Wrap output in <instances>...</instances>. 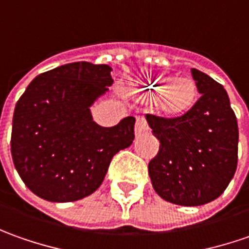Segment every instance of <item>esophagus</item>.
<instances>
[{
	"mask_svg": "<svg viewBox=\"0 0 249 249\" xmlns=\"http://www.w3.org/2000/svg\"><path fill=\"white\" fill-rule=\"evenodd\" d=\"M149 132V125L144 116H138L136 117V126H135V133L136 136H142L144 133Z\"/></svg>",
	"mask_w": 249,
	"mask_h": 249,
	"instance_id": "1",
	"label": "esophagus"
}]
</instances>
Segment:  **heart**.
<instances>
[{"label":"heart","mask_w":249,"mask_h":249,"mask_svg":"<svg viewBox=\"0 0 249 249\" xmlns=\"http://www.w3.org/2000/svg\"><path fill=\"white\" fill-rule=\"evenodd\" d=\"M144 90L153 96L159 95L160 107L168 114H182L193 106L197 88L192 80H172L159 77L144 84Z\"/></svg>","instance_id":"b5f03b06"}]
</instances>
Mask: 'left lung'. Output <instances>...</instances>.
I'll return each mask as SVG.
<instances>
[{
	"mask_svg": "<svg viewBox=\"0 0 249 249\" xmlns=\"http://www.w3.org/2000/svg\"><path fill=\"white\" fill-rule=\"evenodd\" d=\"M200 99L184 114L172 118L146 114L160 141L149 162L151 183L165 201L197 207L226 190L237 168L238 126L225 88L192 69Z\"/></svg>",
	"mask_w": 249,
	"mask_h": 249,
	"instance_id": "left-lung-1",
	"label": "left lung"
}]
</instances>
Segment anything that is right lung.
<instances>
[{"label":"right lung","mask_w":249,"mask_h":249,"mask_svg":"<svg viewBox=\"0 0 249 249\" xmlns=\"http://www.w3.org/2000/svg\"><path fill=\"white\" fill-rule=\"evenodd\" d=\"M111 67L75 62L37 75L16 103L11 153L24 184L47 201L81 200L102 184L111 159L132 144L135 118L98 125L93 102L113 84Z\"/></svg>","instance_id":"add662e5"}]
</instances>
